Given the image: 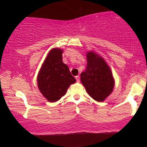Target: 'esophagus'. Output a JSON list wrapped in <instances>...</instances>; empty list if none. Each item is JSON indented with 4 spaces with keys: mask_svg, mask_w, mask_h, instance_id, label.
<instances>
[{
    "mask_svg": "<svg viewBox=\"0 0 147 147\" xmlns=\"http://www.w3.org/2000/svg\"><path fill=\"white\" fill-rule=\"evenodd\" d=\"M75 78H76V81H77V83H79V82H80V78H79V76H77Z\"/></svg>",
    "mask_w": 147,
    "mask_h": 147,
    "instance_id": "obj_1",
    "label": "esophagus"
}]
</instances>
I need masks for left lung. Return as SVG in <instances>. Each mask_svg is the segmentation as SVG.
<instances>
[{
    "label": "left lung",
    "instance_id": "obj_1",
    "mask_svg": "<svg viewBox=\"0 0 147 147\" xmlns=\"http://www.w3.org/2000/svg\"><path fill=\"white\" fill-rule=\"evenodd\" d=\"M86 57V69L81 74V82L92 99L103 102L113 90L112 72L104 59L95 52H88Z\"/></svg>",
    "mask_w": 147,
    "mask_h": 147
}]
</instances>
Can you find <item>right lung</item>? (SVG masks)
<instances>
[{"mask_svg": "<svg viewBox=\"0 0 147 147\" xmlns=\"http://www.w3.org/2000/svg\"><path fill=\"white\" fill-rule=\"evenodd\" d=\"M63 50L53 48L49 52L37 76L40 92L50 102H55L66 93L70 86L76 82L68 65L62 60Z\"/></svg>", "mask_w": 147, "mask_h": 147, "instance_id": "right-lung-1", "label": "right lung"}]
</instances>
